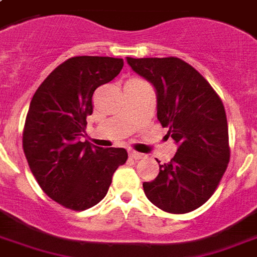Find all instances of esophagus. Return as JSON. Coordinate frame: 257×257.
Returning a JSON list of instances; mask_svg holds the SVG:
<instances>
[{
	"label": "esophagus",
	"mask_w": 257,
	"mask_h": 257,
	"mask_svg": "<svg viewBox=\"0 0 257 257\" xmlns=\"http://www.w3.org/2000/svg\"><path fill=\"white\" fill-rule=\"evenodd\" d=\"M129 158L135 160H140L144 159V155L140 154V152H136V151H131V152H129Z\"/></svg>",
	"instance_id": "esophagus-1"
}]
</instances>
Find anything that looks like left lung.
I'll return each instance as SVG.
<instances>
[{
  "label": "left lung",
  "mask_w": 257,
  "mask_h": 257,
  "mask_svg": "<svg viewBox=\"0 0 257 257\" xmlns=\"http://www.w3.org/2000/svg\"><path fill=\"white\" fill-rule=\"evenodd\" d=\"M132 70L154 86L158 120L178 146L171 162L160 164L154 181L144 182L147 198L168 213L202 206L228 167V121L209 82L178 58H126Z\"/></svg>",
  "instance_id": "8db88e82"
}]
</instances>
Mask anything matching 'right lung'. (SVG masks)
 I'll list each match as a JSON object with an SVG mask.
<instances>
[{
	"mask_svg": "<svg viewBox=\"0 0 257 257\" xmlns=\"http://www.w3.org/2000/svg\"><path fill=\"white\" fill-rule=\"evenodd\" d=\"M124 60L75 56L55 68L29 105L23 148L43 191L71 210H86L106 195L117 168L128 159L124 148L81 142L93 94L120 74Z\"/></svg>",
	"mask_w": 257,
	"mask_h": 257,
	"instance_id": "obj_1",
	"label": "right lung"
}]
</instances>
